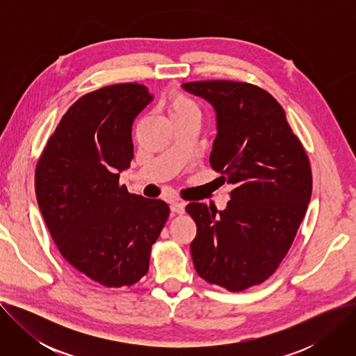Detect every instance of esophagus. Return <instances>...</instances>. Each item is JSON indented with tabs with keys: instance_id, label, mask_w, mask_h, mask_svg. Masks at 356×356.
Returning <instances> with one entry per match:
<instances>
[{
	"instance_id": "1",
	"label": "esophagus",
	"mask_w": 356,
	"mask_h": 356,
	"mask_svg": "<svg viewBox=\"0 0 356 356\" xmlns=\"http://www.w3.org/2000/svg\"><path fill=\"white\" fill-rule=\"evenodd\" d=\"M184 206H186L184 201L176 200V201L172 202L170 210H172V213H175V214H183V213H184Z\"/></svg>"
}]
</instances>
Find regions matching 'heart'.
<instances>
[{"label": "heart", "mask_w": 356, "mask_h": 356, "mask_svg": "<svg viewBox=\"0 0 356 356\" xmlns=\"http://www.w3.org/2000/svg\"><path fill=\"white\" fill-rule=\"evenodd\" d=\"M191 110H197L195 104L190 98H187L183 94H176L172 97L170 103H169V114H181V113H187Z\"/></svg>", "instance_id": "obj_1"}]
</instances>
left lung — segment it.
Masks as SVG:
<instances>
[{
    "label": "left lung",
    "mask_w": 356,
    "mask_h": 356,
    "mask_svg": "<svg viewBox=\"0 0 356 356\" xmlns=\"http://www.w3.org/2000/svg\"><path fill=\"white\" fill-rule=\"evenodd\" d=\"M183 88L214 107L210 165L234 186L224 211L202 202L186 207L197 225L193 264L206 282L242 291L269 279L289 252L312 197L310 161L266 90L231 80Z\"/></svg>",
    "instance_id": "8db88e82"
}]
</instances>
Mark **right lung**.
Listing matches in <instances>:
<instances>
[{
	"instance_id": "right-lung-1",
	"label": "right lung",
	"mask_w": 356,
	"mask_h": 356,
	"mask_svg": "<svg viewBox=\"0 0 356 356\" xmlns=\"http://www.w3.org/2000/svg\"><path fill=\"white\" fill-rule=\"evenodd\" d=\"M152 98L139 83L84 94L62 117L35 169L38 204L59 252L106 287L132 286L147 273L152 245L170 213L165 201L120 184L134 158V120Z\"/></svg>"
}]
</instances>
